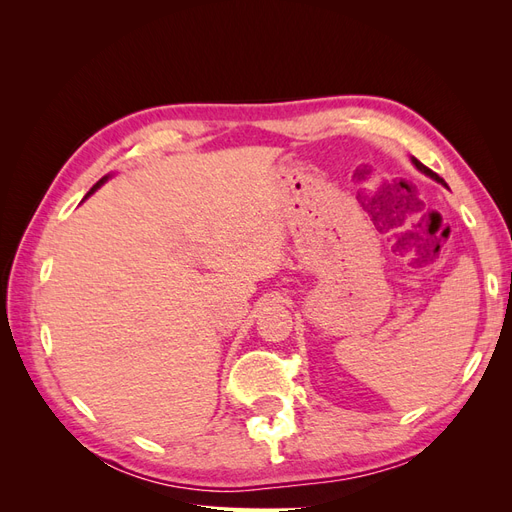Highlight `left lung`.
Instances as JSON below:
<instances>
[{
  "label": "left lung",
  "instance_id": "8db88e82",
  "mask_svg": "<svg viewBox=\"0 0 512 512\" xmlns=\"http://www.w3.org/2000/svg\"><path fill=\"white\" fill-rule=\"evenodd\" d=\"M412 162H414V166H416V168H418V170H421V173H425V175H429V177H431V179H436V181H438V183H444V179H440V177H438V175H436V173H433V170H431V168H427V166H425V164H423V162H418V160H416V158H412Z\"/></svg>",
  "mask_w": 512,
  "mask_h": 512
}]
</instances>
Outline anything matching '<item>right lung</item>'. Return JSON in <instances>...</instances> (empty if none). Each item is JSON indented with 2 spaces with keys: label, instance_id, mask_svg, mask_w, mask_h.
I'll use <instances>...</instances> for the list:
<instances>
[{
  "label": "right lung",
  "instance_id": "obj_1",
  "mask_svg": "<svg viewBox=\"0 0 512 512\" xmlns=\"http://www.w3.org/2000/svg\"><path fill=\"white\" fill-rule=\"evenodd\" d=\"M104 181H106V177H102V179H100V181H98V183H96V185H94V188H91V190H89V194H94V192H96V190H98V188H100V185H102V183H104ZM89 194H87V196H89Z\"/></svg>",
  "mask_w": 512,
  "mask_h": 512
}]
</instances>
